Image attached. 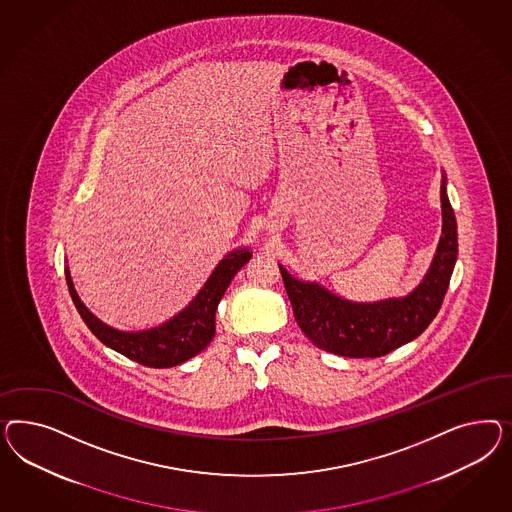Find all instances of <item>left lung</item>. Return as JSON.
<instances>
[{"label":"left lung","instance_id":"8db88e82","mask_svg":"<svg viewBox=\"0 0 512 512\" xmlns=\"http://www.w3.org/2000/svg\"><path fill=\"white\" fill-rule=\"evenodd\" d=\"M441 212L443 231L430 270L419 287L402 298L351 302L319 283L293 278L279 264L296 323L308 340L340 357L375 358L419 338L443 304L458 255L456 217L447 197L445 176L441 182Z\"/></svg>","mask_w":512,"mask_h":512}]
</instances>
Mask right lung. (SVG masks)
<instances>
[{
  "label": "right lung",
  "mask_w": 512,
  "mask_h": 512,
  "mask_svg": "<svg viewBox=\"0 0 512 512\" xmlns=\"http://www.w3.org/2000/svg\"><path fill=\"white\" fill-rule=\"evenodd\" d=\"M249 259L251 251L248 248L231 251L217 264L216 270L204 283L199 295L189 302V306L174 315L171 321L142 332H122L99 321L78 298L69 268H65V279L82 321L97 336V340L142 366L172 368L199 355L212 341L216 334L217 304L233 281L234 274Z\"/></svg>",
  "instance_id": "right-lung-1"
}]
</instances>
